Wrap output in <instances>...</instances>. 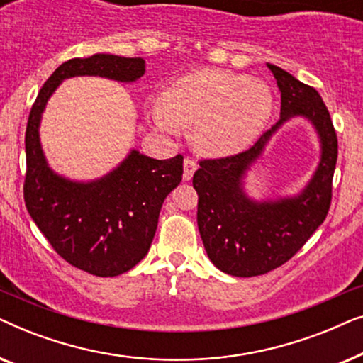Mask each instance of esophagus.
<instances>
[{
	"label": "esophagus",
	"mask_w": 363,
	"mask_h": 363,
	"mask_svg": "<svg viewBox=\"0 0 363 363\" xmlns=\"http://www.w3.org/2000/svg\"><path fill=\"white\" fill-rule=\"evenodd\" d=\"M196 168H198V165L195 160H191V158H185V162H183V180L185 182L191 180L193 173L196 172Z\"/></svg>",
	"instance_id": "1"
}]
</instances>
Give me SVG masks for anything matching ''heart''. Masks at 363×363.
Wrapping results in <instances>:
<instances>
[{
	"instance_id": "1",
	"label": "heart",
	"mask_w": 363,
	"mask_h": 363,
	"mask_svg": "<svg viewBox=\"0 0 363 363\" xmlns=\"http://www.w3.org/2000/svg\"><path fill=\"white\" fill-rule=\"evenodd\" d=\"M274 97L264 81L225 69H205L178 79L163 92V104L148 107L158 130L175 135L193 127L201 153L235 155L252 145L269 122Z\"/></svg>"
}]
</instances>
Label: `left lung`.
Masks as SVG:
<instances>
[{
  "label": "left lung",
  "instance_id": "obj_1",
  "mask_svg": "<svg viewBox=\"0 0 363 363\" xmlns=\"http://www.w3.org/2000/svg\"><path fill=\"white\" fill-rule=\"evenodd\" d=\"M281 92V117L250 150L203 160L193 175L198 193V230L218 269L236 277L266 274L289 261L324 223L332 198L337 135L319 92L284 69L266 64ZM292 118L315 128L321 155L310 182L295 194L256 201L245 191V177L264 156L270 138Z\"/></svg>",
  "mask_w": 363,
  "mask_h": 363
}]
</instances>
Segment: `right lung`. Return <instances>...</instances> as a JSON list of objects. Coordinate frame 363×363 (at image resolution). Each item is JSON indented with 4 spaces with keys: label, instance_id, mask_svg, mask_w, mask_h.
I'll list each match as a JSON object with an SVG mask.
<instances>
[{
    "label": "right lung",
    "instance_id": "obj_1",
    "mask_svg": "<svg viewBox=\"0 0 363 363\" xmlns=\"http://www.w3.org/2000/svg\"><path fill=\"white\" fill-rule=\"evenodd\" d=\"M145 74L142 57L99 52L62 62L44 82L26 127L24 201L39 230L69 264L99 277L130 271L147 256L162 205L182 182L183 157H147L135 148L96 180H71L49 167L39 127L49 99L71 77L135 82Z\"/></svg>",
    "mask_w": 363,
    "mask_h": 363
}]
</instances>
